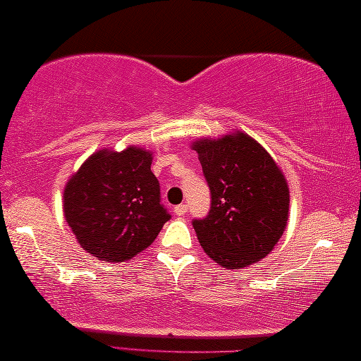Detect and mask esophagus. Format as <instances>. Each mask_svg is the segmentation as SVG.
<instances>
[{"mask_svg": "<svg viewBox=\"0 0 361 361\" xmlns=\"http://www.w3.org/2000/svg\"><path fill=\"white\" fill-rule=\"evenodd\" d=\"M174 214L179 215V216L185 215V214H187V205H185V204H180V205L174 207Z\"/></svg>", "mask_w": 361, "mask_h": 361, "instance_id": "esophagus-1", "label": "esophagus"}]
</instances>
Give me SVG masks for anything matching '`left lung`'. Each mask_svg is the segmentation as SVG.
Segmentation results:
<instances>
[{"mask_svg":"<svg viewBox=\"0 0 361 361\" xmlns=\"http://www.w3.org/2000/svg\"><path fill=\"white\" fill-rule=\"evenodd\" d=\"M210 187L205 219L194 220L197 238L212 259L240 269L268 256L289 219V187L269 152L241 131L192 142Z\"/></svg>","mask_w":361,"mask_h":361,"instance_id":"8db88e82","label":"left lung"}]
</instances>
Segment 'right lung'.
<instances>
[{"instance_id": "1", "label": "right lung", "mask_w": 361, "mask_h": 361, "mask_svg": "<svg viewBox=\"0 0 361 361\" xmlns=\"http://www.w3.org/2000/svg\"><path fill=\"white\" fill-rule=\"evenodd\" d=\"M152 152L128 146L100 149L63 189V215L87 253L123 263L146 250L171 219L161 204Z\"/></svg>"}]
</instances>
